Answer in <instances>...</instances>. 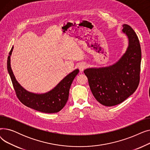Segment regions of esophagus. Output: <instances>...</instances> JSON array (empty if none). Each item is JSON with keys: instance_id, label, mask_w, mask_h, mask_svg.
Returning a JSON list of instances; mask_svg holds the SVG:
<instances>
[{"instance_id": "obj_1", "label": "esophagus", "mask_w": 150, "mask_h": 150, "mask_svg": "<svg viewBox=\"0 0 150 150\" xmlns=\"http://www.w3.org/2000/svg\"><path fill=\"white\" fill-rule=\"evenodd\" d=\"M78 68H79L80 71H83L84 69H86V64H85L84 62H80L79 64H78Z\"/></svg>"}]
</instances>
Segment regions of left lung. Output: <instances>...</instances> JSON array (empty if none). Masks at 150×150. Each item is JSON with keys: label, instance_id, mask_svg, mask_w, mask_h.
Listing matches in <instances>:
<instances>
[{"label": "left lung", "instance_id": "left-lung-1", "mask_svg": "<svg viewBox=\"0 0 150 150\" xmlns=\"http://www.w3.org/2000/svg\"><path fill=\"white\" fill-rule=\"evenodd\" d=\"M122 32L128 37V46L119 60L111 66L84 70L93 96L106 106L122 103L136 91L139 83L142 54L139 39L127 24L123 25Z\"/></svg>", "mask_w": 150, "mask_h": 150}]
</instances>
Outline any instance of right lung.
<instances>
[{
    "mask_svg": "<svg viewBox=\"0 0 150 150\" xmlns=\"http://www.w3.org/2000/svg\"><path fill=\"white\" fill-rule=\"evenodd\" d=\"M13 47L7 60V70L19 100L26 106L44 113H56L64 108L69 98L70 86L79 72L78 69L69 74L50 91L44 93L31 92L23 88L18 82L11 67V56Z\"/></svg>",
    "mask_w": 150,
    "mask_h": 150,
    "instance_id": "1",
    "label": "right lung"
}]
</instances>
